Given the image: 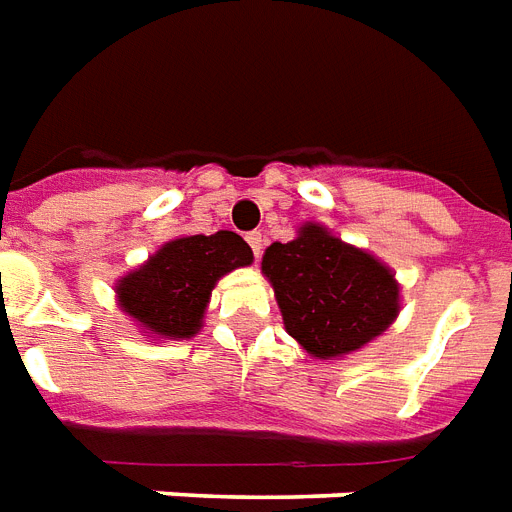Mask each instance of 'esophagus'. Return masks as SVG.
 <instances>
[{
	"label": "esophagus",
	"mask_w": 512,
	"mask_h": 512,
	"mask_svg": "<svg viewBox=\"0 0 512 512\" xmlns=\"http://www.w3.org/2000/svg\"><path fill=\"white\" fill-rule=\"evenodd\" d=\"M263 233H247V244L252 247V252H255V257H260V252H263Z\"/></svg>",
	"instance_id": "esophagus-1"
}]
</instances>
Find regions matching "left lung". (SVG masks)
<instances>
[{
    "label": "left lung",
    "mask_w": 512,
    "mask_h": 512,
    "mask_svg": "<svg viewBox=\"0 0 512 512\" xmlns=\"http://www.w3.org/2000/svg\"><path fill=\"white\" fill-rule=\"evenodd\" d=\"M260 268L273 287L284 330L317 360L360 351L400 314L395 271L319 222H303L287 244L273 241Z\"/></svg>",
    "instance_id": "left-lung-1"
}]
</instances>
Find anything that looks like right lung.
<instances>
[{
  "mask_svg": "<svg viewBox=\"0 0 512 512\" xmlns=\"http://www.w3.org/2000/svg\"><path fill=\"white\" fill-rule=\"evenodd\" d=\"M255 255L239 233L179 236L115 282L117 308L152 341H187L201 333L212 290Z\"/></svg>",
  "mask_w": 512,
  "mask_h": 512,
  "instance_id": "right-lung-1",
  "label": "right lung"
}]
</instances>
